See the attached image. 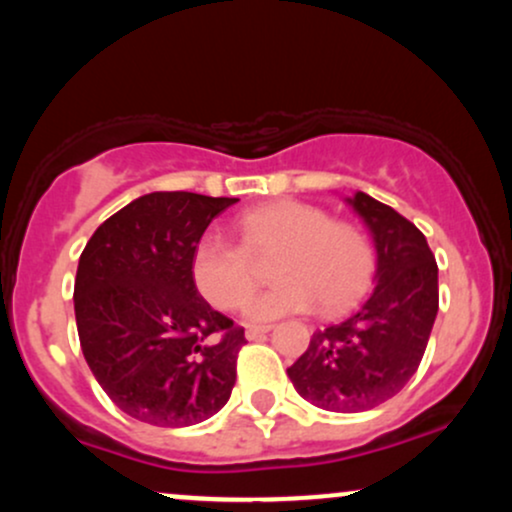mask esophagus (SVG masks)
Segmentation results:
<instances>
[{
	"label": "esophagus",
	"instance_id": "esophagus-1",
	"mask_svg": "<svg viewBox=\"0 0 512 512\" xmlns=\"http://www.w3.org/2000/svg\"><path fill=\"white\" fill-rule=\"evenodd\" d=\"M269 330H272V327H269V325H250L248 330H245V337H248V339H260Z\"/></svg>",
	"mask_w": 512,
	"mask_h": 512
}]
</instances>
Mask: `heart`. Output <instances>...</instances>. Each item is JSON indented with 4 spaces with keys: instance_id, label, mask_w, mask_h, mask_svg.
<instances>
[{
    "instance_id": "1",
    "label": "heart",
    "mask_w": 512,
    "mask_h": 512,
    "mask_svg": "<svg viewBox=\"0 0 512 512\" xmlns=\"http://www.w3.org/2000/svg\"><path fill=\"white\" fill-rule=\"evenodd\" d=\"M240 245L204 233L192 248L190 274L197 291L219 310L238 308L255 286L252 260L272 262V289L245 303L250 322L308 313L320 303L327 315L346 310L368 291L375 248L363 228L332 221L325 209L279 199L238 219Z\"/></svg>"
}]
</instances>
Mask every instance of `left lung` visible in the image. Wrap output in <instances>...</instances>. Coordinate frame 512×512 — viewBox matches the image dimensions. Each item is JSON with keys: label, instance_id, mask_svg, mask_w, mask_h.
<instances>
[{"label": "left lung", "instance_id": "1", "mask_svg": "<svg viewBox=\"0 0 512 512\" xmlns=\"http://www.w3.org/2000/svg\"><path fill=\"white\" fill-rule=\"evenodd\" d=\"M346 202L373 236L375 289L356 313L317 330L286 370L298 395L327 411H366L395 397L424 358L438 315V264L426 236L366 192Z\"/></svg>", "mask_w": 512, "mask_h": 512}]
</instances>
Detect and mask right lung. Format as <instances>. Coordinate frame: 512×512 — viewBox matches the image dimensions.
<instances>
[{"mask_svg":"<svg viewBox=\"0 0 512 512\" xmlns=\"http://www.w3.org/2000/svg\"><path fill=\"white\" fill-rule=\"evenodd\" d=\"M236 197L151 192L96 228L74 281L76 330L105 395L151 426L214 416L236 385L245 330L199 296L192 248Z\"/></svg>","mask_w":512,"mask_h":512,"instance_id":"right-lung-1","label":"right lung"}]
</instances>
